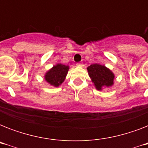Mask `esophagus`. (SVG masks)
Returning a JSON list of instances; mask_svg holds the SVG:
<instances>
[{"instance_id": "1", "label": "esophagus", "mask_w": 148, "mask_h": 148, "mask_svg": "<svg viewBox=\"0 0 148 148\" xmlns=\"http://www.w3.org/2000/svg\"><path fill=\"white\" fill-rule=\"evenodd\" d=\"M77 67H84V64H82V63H77Z\"/></svg>"}]
</instances>
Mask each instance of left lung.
<instances>
[{"mask_svg":"<svg viewBox=\"0 0 148 148\" xmlns=\"http://www.w3.org/2000/svg\"><path fill=\"white\" fill-rule=\"evenodd\" d=\"M88 74L97 90H101L103 87H110L114 84V75L103 65L94 64L87 68Z\"/></svg>","mask_w":148,"mask_h":148,"instance_id":"8db88e82","label":"left lung"}]
</instances>
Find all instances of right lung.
Returning a JSON list of instances; mask_svg holds the SVG:
<instances>
[{
    "instance_id": "right-lung-1",
    "label": "right lung",
    "mask_w": 148,
    "mask_h": 148,
    "mask_svg": "<svg viewBox=\"0 0 148 148\" xmlns=\"http://www.w3.org/2000/svg\"><path fill=\"white\" fill-rule=\"evenodd\" d=\"M68 70H69L68 66L58 64L53 66L50 71L46 73L45 77V80L51 85L58 87L64 81Z\"/></svg>"
}]
</instances>
